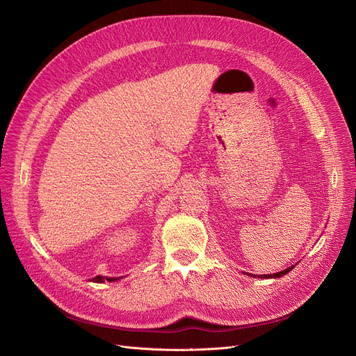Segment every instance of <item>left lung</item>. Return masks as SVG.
Here are the masks:
<instances>
[{"mask_svg":"<svg viewBox=\"0 0 356 356\" xmlns=\"http://www.w3.org/2000/svg\"><path fill=\"white\" fill-rule=\"evenodd\" d=\"M293 267H294V266H293ZM293 267H288V268H285V270H282V272H277V273H273V275H263V276H260V277H281V276L286 275L289 270H293Z\"/></svg>","mask_w":356,"mask_h":356,"instance_id":"left-lung-1","label":"left lung"}]
</instances>
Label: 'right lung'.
<instances>
[{
  "label": "right lung",
  "mask_w": 356,
  "mask_h": 356,
  "mask_svg": "<svg viewBox=\"0 0 356 356\" xmlns=\"http://www.w3.org/2000/svg\"><path fill=\"white\" fill-rule=\"evenodd\" d=\"M93 282H104V281H108V282H114V281H117L115 277H104V276H96V277H93L92 279Z\"/></svg>",
  "instance_id": "right-lung-1"
}]
</instances>
